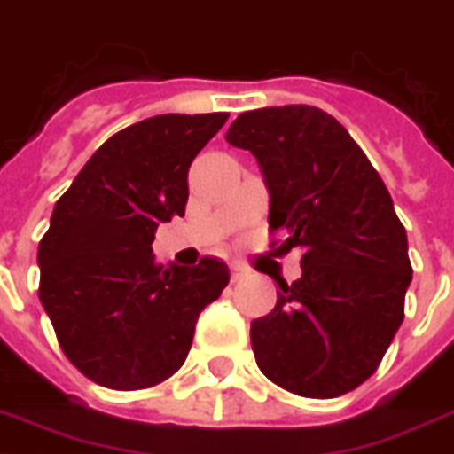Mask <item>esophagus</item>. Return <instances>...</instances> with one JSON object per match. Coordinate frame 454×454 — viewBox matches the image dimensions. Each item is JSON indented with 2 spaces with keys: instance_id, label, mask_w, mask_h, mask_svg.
I'll use <instances>...</instances> for the list:
<instances>
[{
  "instance_id": "34e87169",
  "label": "esophagus",
  "mask_w": 454,
  "mask_h": 454,
  "mask_svg": "<svg viewBox=\"0 0 454 454\" xmlns=\"http://www.w3.org/2000/svg\"><path fill=\"white\" fill-rule=\"evenodd\" d=\"M248 275V270L247 268H241V265H231V282H241V279L247 278Z\"/></svg>"
}]
</instances>
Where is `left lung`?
<instances>
[{"label": "left lung", "instance_id": "obj_1", "mask_svg": "<svg viewBox=\"0 0 454 454\" xmlns=\"http://www.w3.org/2000/svg\"><path fill=\"white\" fill-rule=\"evenodd\" d=\"M224 138L258 160L278 251H301V278L251 323L255 364L301 397L349 393L404 318L411 263L393 199L347 129L311 105L244 112Z\"/></svg>", "mask_w": 454, "mask_h": 454}]
</instances>
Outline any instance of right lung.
Wrapping results in <instances>:
<instances>
[{"label":"right lung","mask_w":454,"mask_h":454,"mask_svg":"<svg viewBox=\"0 0 454 454\" xmlns=\"http://www.w3.org/2000/svg\"><path fill=\"white\" fill-rule=\"evenodd\" d=\"M158 114L126 126L95 150L57 200L37 247L40 301L61 352L112 390L162 383L189 356L200 311L230 282V268L158 265L155 230L182 217L189 167L227 121Z\"/></svg>","instance_id":"1"}]
</instances>
